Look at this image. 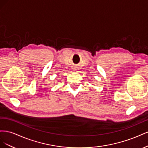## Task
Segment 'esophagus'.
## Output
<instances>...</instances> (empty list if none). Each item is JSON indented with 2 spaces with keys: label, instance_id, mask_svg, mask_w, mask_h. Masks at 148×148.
<instances>
[{
  "label": "esophagus",
  "instance_id": "34e87169",
  "mask_svg": "<svg viewBox=\"0 0 148 148\" xmlns=\"http://www.w3.org/2000/svg\"><path fill=\"white\" fill-rule=\"evenodd\" d=\"M73 70H74V69H75V68H73Z\"/></svg>",
  "mask_w": 148,
  "mask_h": 148
}]
</instances>
